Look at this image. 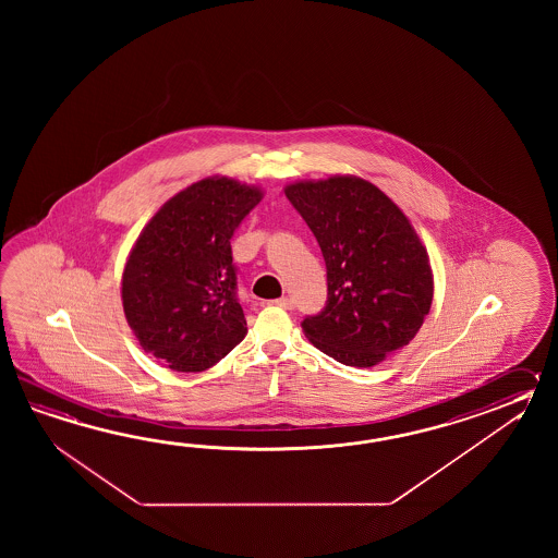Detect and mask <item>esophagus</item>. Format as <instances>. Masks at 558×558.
<instances>
[{
    "mask_svg": "<svg viewBox=\"0 0 558 558\" xmlns=\"http://www.w3.org/2000/svg\"><path fill=\"white\" fill-rule=\"evenodd\" d=\"M274 305L281 308H293L295 307V303L289 299V296H281V299H275Z\"/></svg>",
    "mask_w": 558,
    "mask_h": 558,
    "instance_id": "obj_1",
    "label": "esophagus"
}]
</instances>
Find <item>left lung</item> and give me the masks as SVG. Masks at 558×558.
<instances>
[{
    "label": "left lung",
    "mask_w": 558,
    "mask_h": 558,
    "mask_svg": "<svg viewBox=\"0 0 558 558\" xmlns=\"http://www.w3.org/2000/svg\"><path fill=\"white\" fill-rule=\"evenodd\" d=\"M327 267V301L301 327L325 355L373 367L413 341L433 303L428 255L403 211L359 178L293 183Z\"/></svg>",
    "instance_id": "obj_1"
}]
</instances>
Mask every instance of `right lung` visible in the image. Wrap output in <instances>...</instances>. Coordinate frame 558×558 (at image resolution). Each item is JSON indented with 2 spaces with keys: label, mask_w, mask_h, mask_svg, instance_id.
I'll list each match as a JSON object with an SVG mask.
<instances>
[{
  "label": "right lung",
  "mask_w": 558,
  "mask_h": 558,
  "mask_svg": "<svg viewBox=\"0 0 558 558\" xmlns=\"http://www.w3.org/2000/svg\"><path fill=\"white\" fill-rule=\"evenodd\" d=\"M259 202L262 191L233 179H202L143 229L123 271V311L166 367L199 373L245 339L231 239Z\"/></svg>",
  "instance_id": "obj_1"
}]
</instances>
